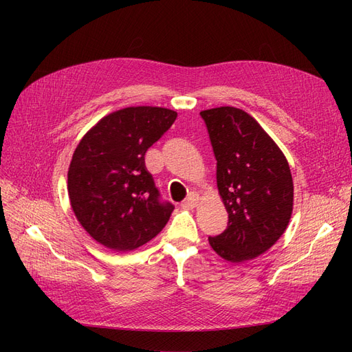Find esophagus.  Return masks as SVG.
Listing matches in <instances>:
<instances>
[{
    "mask_svg": "<svg viewBox=\"0 0 352 352\" xmlns=\"http://www.w3.org/2000/svg\"><path fill=\"white\" fill-rule=\"evenodd\" d=\"M198 195L197 194H190L186 199H184V202H182V207L184 208H188V210H190V208H194V207H197V204H198Z\"/></svg>",
    "mask_w": 352,
    "mask_h": 352,
    "instance_id": "esophagus-1",
    "label": "esophagus"
}]
</instances>
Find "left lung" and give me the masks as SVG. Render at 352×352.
Instances as JSON below:
<instances>
[{"label": "left lung", "mask_w": 352, "mask_h": 352, "mask_svg": "<svg viewBox=\"0 0 352 352\" xmlns=\"http://www.w3.org/2000/svg\"><path fill=\"white\" fill-rule=\"evenodd\" d=\"M217 160V188L229 221L208 238L221 258L241 263L272 248L289 223L294 182L283 153L257 120L235 107L199 113Z\"/></svg>", "instance_id": "obj_1"}]
</instances>
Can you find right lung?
<instances>
[{
  "mask_svg": "<svg viewBox=\"0 0 352 352\" xmlns=\"http://www.w3.org/2000/svg\"><path fill=\"white\" fill-rule=\"evenodd\" d=\"M162 107L114 111L82 138L67 173L70 204L89 235L113 251H132L155 238L175 210L162 201L145 153L176 120Z\"/></svg>",
  "mask_w": 352,
  "mask_h": 352,
  "instance_id": "obj_1",
  "label": "right lung"
}]
</instances>
